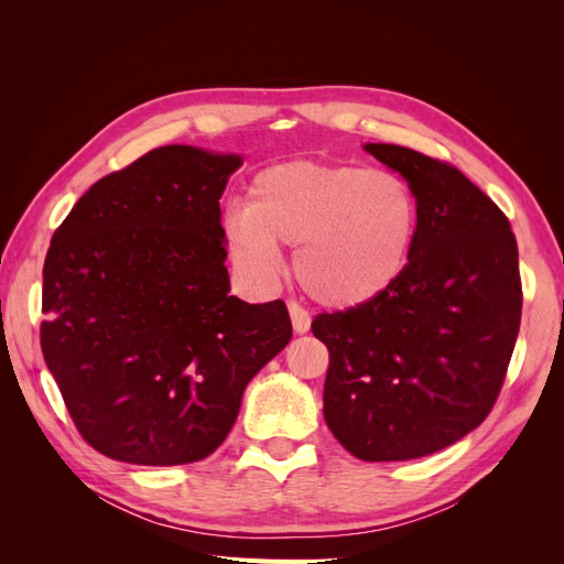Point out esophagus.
<instances>
[{"instance_id": "obj_1", "label": "esophagus", "mask_w": 564, "mask_h": 564, "mask_svg": "<svg viewBox=\"0 0 564 564\" xmlns=\"http://www.w3.org/2000/svg\"><path fill=\"white\" fill-rule=\"evenodd\" d=\"M289 315H292V324H294V332L296 334H305V332L311 329V315H308V311L303 308L301 303L289 301Z\"/></svg>"}]
</instances>
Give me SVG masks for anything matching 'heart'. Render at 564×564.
<instances>
[{
	"instance_id": "b5f03b06",
	"label": "heart",
	"mask_w": 564,
	"mask_h": 564,
	"mask_svg": "<svg viewBox=\"0 0 564 564\" xmlns=\"http://www.w3.org/2000/svg\"><path fill=\"white\" fill-rule=\"evenodd\" d=\"M419 220V199L398 174L282 162L253 176L247 207L226 218V245L237 270L256 282L280 272V245H299L294 270L305 292L329 308H355L404 275Z\"/></svg>"
}]
</instances>
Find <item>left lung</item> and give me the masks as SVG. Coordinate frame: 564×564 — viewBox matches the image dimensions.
Wrapping results in <instances>:
<instances>
[{
  "label": "left lung",
  "instance_id": "8db88e82",
  "mask_svg": "<svg viewBox=\"0 0 564 564\" xmlns=\"http://www.w3.org/2000/svg\"><path fill=\"white\" fill-rule=\"evenodd\" d=\"M365 150L419 199L404 275L355 308L319 313L329 350L324 421L362 460L454 445L497 402L522 315L518 242L506 214L449 162L390 143Z\"/></svg>",
  "mask_w": 564,
  "mask_h": 564
}]
</instances>
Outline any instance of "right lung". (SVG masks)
<instances>
[{
    "label": "right lung",
    "mask_w": 564,
    "mask_h": 564,
    "mask_svg": "<svg viewBox=\"0 0 564 564\" xmlns=\"http://www.w3.org/2000/svg\"><path fill=\"white\" fill-rule=\"evenodd\" d=\"M242 160L145 152L84 193L44 261L42 352L75 429L110 458H207L292 338L282 299L228 296L220 195Z\"/></svg>",
    "instance_id": "1"
}]
</instances>
